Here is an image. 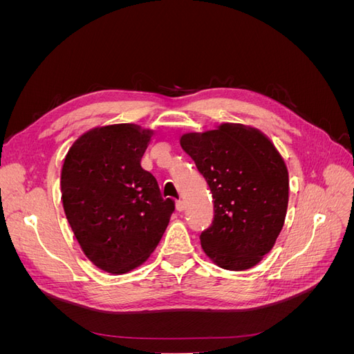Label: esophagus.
Segmentation results:
<instances>
[{"mask_svg": "<svg viewBox=\"0 0 354 354\" xmlns=\"http://www.w3.org/2000/svg\"><path fill=\"white\" fill-rule=\"evenodd\" d=\"M176 208H177L178 212H183L185 208H186V203H185L183 201H177V202H176Z\"/></svg>", "mask_w": 354, "mask_h": 354, "instance_id": "1", "label": "esophagus"}]
</instances>
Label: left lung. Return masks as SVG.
Returning <instances> with one entry per match:
<instances>
[{"label":"left lung","mask_w":354,"mask_h":354,"mask_svg":"<svg viewBox=\"0 0 354 354\" xmlns=\"http://www.w3.org/2000/svg\"><path fill=\"white\" fill-rule=\"evenodd\" d=\"M214 199L211 226L201 245L221 269L242 272L269 254L283 227L289 177L283 158L266 134L242 124L187 133L180 138Z\"/></svg>","instance_id":"left-lung-1"}]
</instances>
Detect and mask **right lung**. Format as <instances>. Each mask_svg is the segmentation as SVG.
<instances>
[{"mask_svg":"<svg viewBox=\"0 0 354 354\" xmlns=\"http://www.w3.org/2000/svg\"><path fill=\"white\" fill-rule=\"evenodd\" d=\"M153 131L136 124L95 127L63 159L60 189L69 226L87 259L122 274L143 264L168 226L174 202L140 165Z\"/></svg>","mask_w":354,"mask_h":354,"instance_id":"add662e5","label":"right lung"}]
</instances>
